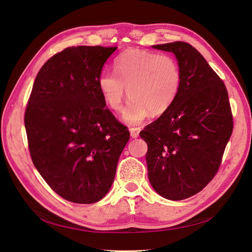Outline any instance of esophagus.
Here are the masks:
<instances>
[{"mask_svg":"<svg viewBox=\"0 0 252 252\" xmlns=\"http://www.w3.org/2000/svg\"><path fill=\"white\" fill-rule=\"evenodd\" d=\"M129 133L131 138H138L139 133H140V128L138 127H129Z\"/></svg>","mask_w":252,"mask_h":252,"instance_id":"obj_1","label":"esophagus"}]
</instances>
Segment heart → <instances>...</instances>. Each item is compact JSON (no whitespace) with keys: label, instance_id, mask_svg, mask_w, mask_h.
Instances as JSON below:
<instances>
[{"label":"heart","instance_id":"heart-1","mask_svg":"<svg viewBox=\"0 0 252 252\" xmlns=\"http://www.w3.org/2000/svg\"><path fill=\"white\" fill-rule=\"evenodd\" d=\"M113 71H102L98 89L104 103L121 112L126 95L130 97L123 119L138 125L150 112L159 115L170 108L179 95L182 82L180 66L168 55L143 50H127L113 64Z\"/></svg>","mask_w":252,"mask_h":252}]
</instances>
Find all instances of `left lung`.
Wrapping results in <instances>:
<instances>
[{"mask_svg": "<svg viewBox=\"0 0 252 252\" xmlns=\"http://www.w3.org/2000/svg\"><path fill=\"white\" fill-rule=\"evenodd\" d=\"M152 48L174 53L181 69L179 95L170 108L141 133L153 189L169 200L200 192L214 179L233 130L226 87L190 44Z\"/></svg>", "mask_w": 252, "mask_h": 252, "instance_id": "left-lung-1", "label": "left lung"}]
</instances>
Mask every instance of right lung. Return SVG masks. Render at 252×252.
<instances>
[{"instance_id":"right-lung-1","label":"right lung","mask_w":252,"mask_h":252,"mask_svg":"<svg viewBox=\"0 0 252 252\" xmlns=\"http://www.w3.org/2000/svg\"><path fill=\"white\" fill-rule=\"evenodd\" d=\"M117 47L64 49L39 69L24 115L32 162L53 191L74 203L108 193L129 131L98 89L104 63Z\"/></svg>"}]
</instances>
